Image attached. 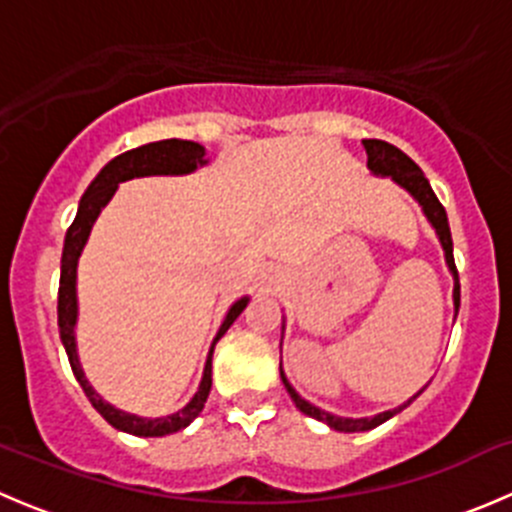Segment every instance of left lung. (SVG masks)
Instances as JSON below:
<instances>
[{"mask_svg": "<svg viewBox=\"0 0 512 512\" xmlns=\"http://www.w3.org/2000/svg\"><path fill=\"white\" fill-rule=\"evenodd\" d=\"M364 148H366V156H369V168L379 175H391L396 183L404 185V188L414 195L418 203L423 205V213H426V218L431 220V225L436 227L438 237H441L443 250H446V262H448V267H451L453 277H456V287H453V302H456V312H458V307H461V282H458V270H456V262H453V240H451V227H448L446 208H443L441 200L436 198V193H433L431 183H428V178L423 175V170L418 168L414 160L406 156L401 148L391 146V143H386V141H376V138H366ZM280 376H282V384H285V389L289 391V396H292V401L297 404V409L302 411V414L317 418V421H324L327 426L337 428V431H347V433L369 431V428H376L379 423L389 421L391 416L399 414V411H404L406 406H409V404H404V406H399V409L384 411V414H379L374 418H339L332 414H324L322 409H317V406H312L309 401H304L302 396H299L297 391L289 386L285 374H282V366H280Z\"/></svg>", "mask_w": 512, "mask_h": 512, "instance_id": "8db88e82", "label": "left lung"}]
</instances>
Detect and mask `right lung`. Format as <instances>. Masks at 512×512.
Wrapping results in <instances>:
<instances>
[{"label":"right lung","mask_w":512,"mask_h":512,"mask_svg":"<svg viewBox=\"0 0 512 512\" xmlns=\"http://www.w3.org/2000/svg\"><path fill=\"white\" fill-rule=\"evenodd\" d=\"M205 148L200 143L193 141H178V138H165V141L146 143V146H138L133 151L121 153L96 175L94 183L89 185V190L84 193L79 203V213H76L74 223L66 230L64 240V255H61V280H59V334L61 342H64L66 354H69L71 371H74L76 381L84 389L86 399L94 404V409L111 423L118 431L133 433V436H165V433H175L180 428L188 426L195 416L203 411L205 401H208L210 384H213V352L215 344L220 342V337L230 329V324L240 317L242 309L247 307V299H240L230 307L227 312L223 327H220L218 337H215L213 347H210L208 361H205L203 381H200L198 394L190 399V404L185 409H180L178 414L163 416V418H141L133 414H123V411L113 409L106 401L98 399V394L89 386L84 371H81L79 356H76V339H74V324H76V262H79L81 250H84L86 240H89V232L94 227V220L101 213L103 205L111 200V195L116 193L118 183L123 180L138 178V175H156V173H190L198 165L205 163Z\"/></svg>","instance_id":"1"}]
</instances>
